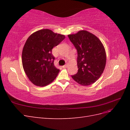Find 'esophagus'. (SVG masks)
Here are the masks:
<instances>
[{"label":"esophagus","mask_w":130,"mask_h":130,"mask_svg":"<svg viewBox=\"0 0 130 130\" xmlns=\"http://www.w3.org/2000/svg\"><path fill=\"white\" fill-rule=\"evenodd\" d=\"M67 67H68V64H65V65H64L62 67L63 68H67Z\"/></svg>","instance_id":"1"}]
</instances>
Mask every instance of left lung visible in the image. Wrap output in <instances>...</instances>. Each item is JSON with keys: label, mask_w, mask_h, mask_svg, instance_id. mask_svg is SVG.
Returning <instances> with one entry per match:
<instances>
[{"label": "left lung", "mask_w": 130, "mask_h": 130, "mask_svg": "<svg viewBox=\"0 0 130 130\" xmlns=\"http://www.w3.org/2000/svg\"><path fill=\"white\" fill-rule=\"evenodd\" d=\"M68 36L77 52L78 72L72 77L83 86L94 84L105 68L106 54L103 44L95 35L86 30Z\"/></svg>", "instance_id": "8db88e82"}]
</instances>
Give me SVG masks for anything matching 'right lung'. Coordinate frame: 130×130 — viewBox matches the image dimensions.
I'll use <instances>...</instances> for the list:
<instances>
[{"instance_id":"obj_1","label":"right lung","mask_w":130,"mask_h":130,"mask_svg":"<svg viewBox=\"0 0 130 130\" xmlns=\"http://www.w3.org/2000/svg\"><path fill=\"white\" fill-rule=\"evenodd\" d=\"M65 37L45 29L36 31L27 39L22 51V64L34 85L44 87L55 79L60 70L54 66L52 49Z\"/></svg>"}]
</instances>
